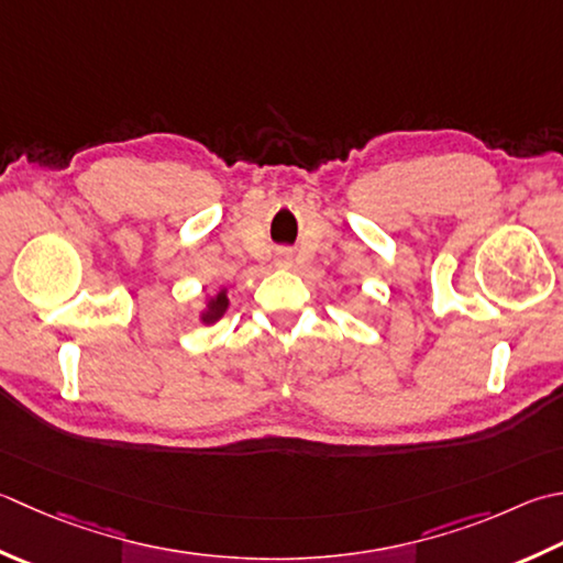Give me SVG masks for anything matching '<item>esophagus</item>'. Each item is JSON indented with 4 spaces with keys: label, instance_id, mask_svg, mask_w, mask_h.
Segmentation results:
<instances>
[{
    "label": "esophagus",
    "instance_id": "1",
    "mask_svg": "<svg viewBox=\"0 0 563 563\" xmlns=\"http://www.w3.org/2000/svg\"><path fill=\"white\" fill-rule=\"evenodd\" d=\"M275 263H278V266H283V268H288L290 263H292L290 251H278V256H275Z\"/></svg>",
    "mask_w": 563,
    "mask_h": 563
}]
</instances>
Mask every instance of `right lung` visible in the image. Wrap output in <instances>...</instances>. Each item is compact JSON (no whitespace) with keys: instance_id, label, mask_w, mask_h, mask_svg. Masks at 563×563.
I'll return each mask as SVG.
<instances>
[{"instance_id":"right-lung-1","label":"right lung","mask_w":563,"mask_h":563,"mask_svg":"<svg viewBox=\"0 0 563 563\" xmlns=\"http://www.w3.org/2000/svg\"><path fill=\"white\" fill-rule=\"evenodd\" d=\"M227 305H229V300H227L224 292H219V295L214 297V300H209V310L202 314L205 322H207V324H209V322H217V319L227 312Z\"/></svg>"}]
</instances>
